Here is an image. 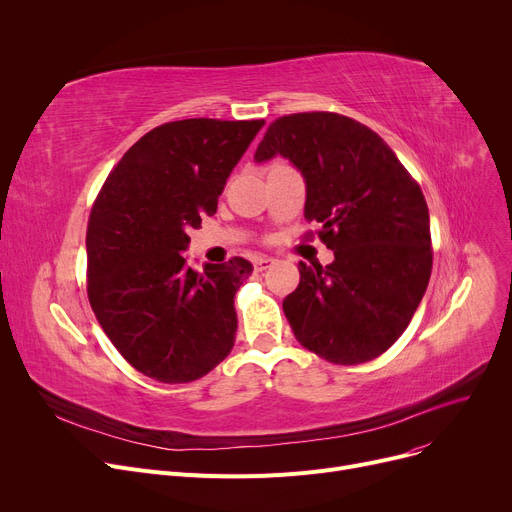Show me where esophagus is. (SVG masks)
Instances as JSON below:
<instances>
[{
    "label": "esophagus",
    "instance_id": "esophagus-1",
    "mask_svg": "<svg viewBox=\"0 0 512 512\" xmlns=\"http://www.w3.org/2000/svg\"><path fill=\"white\" fill-rule=\"evenodd\" d=\"M274 263H276L274 257H257L255 259V270L257 272H265V270H270Z\"/></svg>",
    "mask_w": 512,
    "mask_h": 512
}]
</instances>
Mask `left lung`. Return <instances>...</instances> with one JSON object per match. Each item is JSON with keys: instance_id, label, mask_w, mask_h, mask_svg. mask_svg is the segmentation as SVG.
I'll use <instances>...</instances> for the list:
<instances>
[{"instance_id": "1", "label": "left lung", "mask_w": 512, "mask_h": 512, "mask_svg": "<svg viewBox=\"0 0 512 512\" xmlns=\"http://www.w3.org/2000/svg\"><path fill=\"white\" fill-rule=\"evenodd\" d=\"M288 159L305 180V218L334 251L326 267L299 261L282 307L297 340L330 363L386 353L407 330L429 274V211L419 184L378 132L340 114L282 116L255 151Z\"/></svg>"}]
</instances>
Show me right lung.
Wrapping results in <instances>:
<instances>
[{"label": "right lung", "instance_id": "add662e5", "mask_svg": "<svg viewBox=\"0 0 512 512\" xmlns=\"http://www.w3.org/2000/svg\"><path fill=\"white\" fill-rule=\"evenodd\" d=\"M263 120L191 118L147 132L118 161L87 228L91 307L120 355L147 378L186 384L234 346V294L251 261L205 263L182 255Z\"/></svg>", "mask_w": 512, "mask_h": 512}]
</instances>
